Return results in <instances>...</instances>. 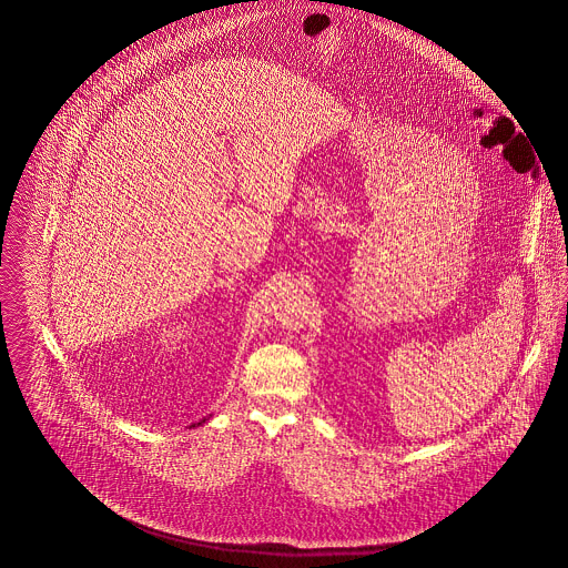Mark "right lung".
Wrapping results in <instances>:
<instances>
[{
  "mask_svg": "<svg viewBox=\"0 0 568 568\" xmlns=\"http://www.w3.org/2000/svg\"><path fill=\"white\" fill-rule=\"evenodd\" d=\"M201 424H205V419H201V422H199V424H192V426H190V428H196V426H201Z\"/></svg>",
  "mask_w": 568,
  "mask_h": 568,
  "instance_id": "1",
  "label": "right lung"
}]
</instances>
